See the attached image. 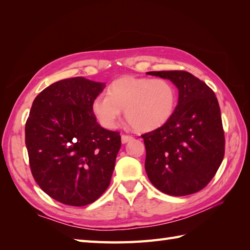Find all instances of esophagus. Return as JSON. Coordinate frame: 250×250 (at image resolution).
Instances as JSON below:
<instances>
[{"label":"esophagus","instance_id":"1","mask_svg":"<svg viewBox=\"0 0 250 250\" xmlns=\"http://www.w3.org/2000/svg\"><path fill=\"white\" fill-rule=\"evenodd\" d=\"M121 140H122V143L125 144L127 142H129L130 140H132V137L128 136V135H122L121 136Z\"/></svg>","mask_w":250,"mask_h":250}]
</instances>
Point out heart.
<instances>
[{
	"label": "heart",
	"mask_w": 250,
	"mask_h": 250,
	"mask_svg": "<svg viewBox=\"0 0 250 250\" xmlns=\"http://www.w3.org/2000/svg\"><path fill=\"white\" fill-rule=\"evenodd\" d=\"M108 93L98 94L92 102L94 115L106 129L116 128L122 110L135 129H157L170 120L176 106L175 88L164 78L122 77L111 83Z\"/></svg>",
	"instance_id": "heart-1"
}]
</instances>
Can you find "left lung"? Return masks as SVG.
Returning <instances> with one entry per match:
<instances>
[{"instance_id":"left-lung-1","label":"left lung","mask_w":250,"mask_h":250,"mask_svg":"<svg viewBox=\"0 0 250 250\" xmlns=\"http://www.w3.org/2000/svg\"><path fill=\"white\" fill-rule=\"evenodd\" d=\"M169 79L179 90L170 120L142 135L146 171L152 184L167 195L200 191L217 172L225 155V135L215 93L184 70L149 71Z\"/></svg>"}]
</instances>
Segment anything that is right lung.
Masks as SVG:
<instances>
[{"instance_id": "add662e5", "label": "right lung", "mask_w": 250, "mask_h": 250, "mask_svg": "<svg viewBox=\"0 0 250 250\" xmlns=\"http://www.w3.org/2000/svg\"><path fill=\"white\" fill-rule=\"evenodd\" d=\"M104 86L75 77L52 83L33 102L25 123L32 174L63 204H91L110 184L121 136L103 128L92 111L93 99Z\"/></svg>"}]
</instances>
